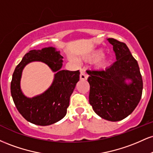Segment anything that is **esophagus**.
Segmentation results:
<instances>
[{
  "label": "esophagus",
  "instance_id": "34e87169",
  "mask_svg": "<svg viewBox=\"0 0 153 153\" xmlns=\"http://www.w3.org/2000/svg\"><path fill=\"white\" fill-rule=\"evenodd\" d=\"M88 78V75L85 73V72L84 71H81L80 72V79L82 80H87Z\"/></svg>",
  "mask_w": 153,
  "mask_h": 153
}]
</instances>
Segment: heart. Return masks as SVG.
<instances>
[{"label": "heart", "mask_w": 153, "mask_h": 153, "mask_svg": "<svg viewBox=\"0 0 153 153\" xmlns=\"http://www.w3.org/2000/svg\"><path fill=\"white\" fill-rule=\"evenodd\" d=\"M84 59L90 62L95 61V67L98 69H106L111 63V58L109 56L104 54L103 49H97L89 52L84 56ZM72 60H74L71 59Z\"/></svg>", "instance_id": "1"}]
</instances>
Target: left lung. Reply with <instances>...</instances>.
<instances>
[{
	"label": "left lung",
	"mask_w": 153,
	"mask_h": 153,
	"mask_svg": "<svg viewBox=\"0 0 153 153\" xmlns=\"http://www.w3.org/2000/svg\"><path fill=\"white\" fill-rule=\"evenodd\" d=\"M117 61L105 71H88L89 103L102 119L118 122L132 113L143 93V79L137 61L124 43L107 39Z\"/></svg>",
	"instance_id": "obj_1"
}]
</instances>
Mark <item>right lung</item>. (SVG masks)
Here are the masks:
<instances>
[{
  "instance_id": "right-lung-1",
  "label": "right lung",
  "mask_w": 153,
  "mask_h": 153,
  "mask_svg": "<svg viewBox=\"0 0 153 153\" xmlns=\"http://www.w3.org/2000/svg\"><path fill=\"white\" fill-rule=\"evenodd\" d=\"M63 57L55 47L29 51L16 68L10 83V93L19 112L28 122L48 126L59 122L67 114L70 98L79 81L80 72L62 70ZM41 62L55 73L51 86L42 94L26 97L20 88L22 70L28 64Z\"/></svg>"
}]
</instances>
